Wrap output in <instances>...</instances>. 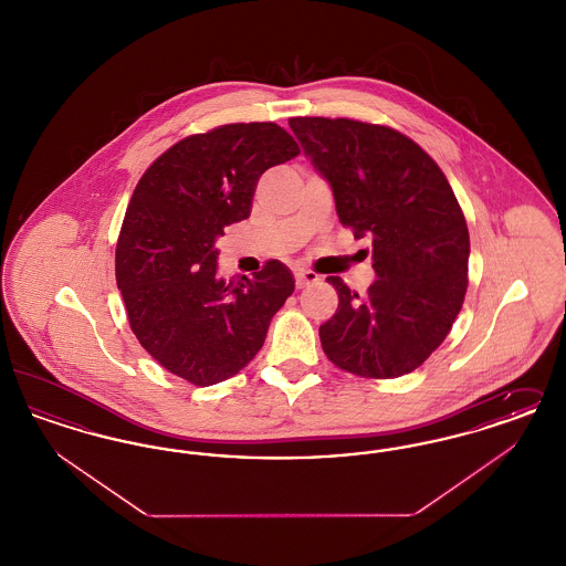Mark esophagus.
Instances as JSON below:
<instances>
[{
    "mask_svg": "<svg viewBox=\"0 0 566 566\" xmlns=\"http://www.w3.org/2000/svg\"><path fill=\"white\" fill-rule=\"evenodd\" d=\"M318 280V273H314V271L310 270H296L295 271V282L296 289H303L305 284H312V282H316Z\"/></svg>",
    "mask_w": 566,
    "mask_h": 566,
    "instance_id": "esophagus-1",
    "label": "esophagus"
}]
</instances>
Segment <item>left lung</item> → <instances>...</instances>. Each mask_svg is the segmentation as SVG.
I'll use <instances>...</instances> for the list:
<instances>
[{
    "label": "left lung",
    "mask_w": 566,
    "mask_h": 566,
    "mask_svg": "<svg viewBox=\"0 0 566 566\" xmlns=\"http://www.w3.org/2000/svg\"><path fill=\"white\" fill-rule=\"evenodd\" d=\"M293 134L328 180L337 216L369 238L377 280L339 295L321 324L328 360L354 376L390 379L418 369L448 337L467 293L469 229L439 165L407 135L352 118L296 116Z\"/></svg>",
    "instance_id": "8db88e82"
}]
</instances>
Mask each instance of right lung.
I'll list each match as a JSON object with an SVG mask.
<instances>
[{"label":"right lung","mask_w":566,"mask_h":566,"mask_svg":"<svg viewBox=\"0 0 566 566\" xmlns=\"http://www.w3.org/2000/svg\"><path fill=\"white\" fill-rule=\"evenodd\" d=\"M298 153L275 123H233L180 139L139 178L116 243V284L137 342L169 374L212 386L263 348L293 273L268 261L227 282L214 243L250 216L259 178Z\"/></svg>","instance_id":"add662e5"}]
</instances>
